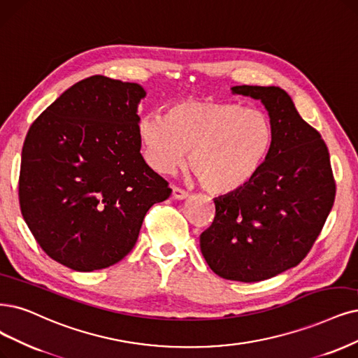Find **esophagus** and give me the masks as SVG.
<instances>
[{
  "label": "esophagus",
  "mask_w": 358,
  "mask_h": 358,
  "mask_svg": "<svg viewBox=\"0 0 358 358\" xmlns=\"http://www.w3.org/2000/svg\"><path fill=\"white\" fill-rule=\"evenodd\" d=\"M172 197L177 201H182V199H187L189 193L186 190H182L180 187H172Z\"/></svg>",
  "instance_id": "esophagus-1"
}]
</instances>
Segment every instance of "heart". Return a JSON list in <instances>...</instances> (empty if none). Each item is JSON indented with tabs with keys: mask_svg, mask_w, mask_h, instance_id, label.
<instances>
[{
	"mask_svg": "<svg viewBox=\"0 0 358 358\" xmlns=\"http://www.w3.org/2000/svg\"><path fill=\"white\" fill-rule=\"evenodd\" d=\"M141 152L159 174L186 162L210 193L241 189L266 162L273 143L268 116L237 103L182 100L165 116L143 115L137 124Z\"/></svg>",
	"mask_w": 358,
	"mask_h": 358,
	"instance_id": "b5f03b06",
	"label": "heart"
}]
</instances>
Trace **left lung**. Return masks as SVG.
<instances>
[{"label":"left lung","instance_id":"obj_1","mask_svg":"<svg viewBox=\"0 0 358 358\" xmlns=\"http://www.w3.org/2000/svg\"><path fill=\"white\" fill-rule=\"evenodd\" d=\"M261 100L273 128L266 162L241 189L215 197V218L201 234L208 266L222 279L261 282L307 257L335 202L326 143L279 87L236 85Z\"/></svg>","mask_w":358,"mask_h":358}]
</instances>
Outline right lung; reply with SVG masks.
<instances>
[{
	"instance_id": "right-lung-1",
	"label": "right lung",
	"mask_w": 358,
	"mask_h": 358,
	"mask_svg": "<svg viewBox=\"0 0 358 358\" xmlns=\"http://www.w3.org/2000/svg\"><path fill=\"white\" fill-rule=\"evenodd\" d=\"M136 83L94 75L76 83L31 125L22 149L19 202L38 245L75 271L121 261L144 215L171 194L145 164Z\"/></svg>"
}]
</instances>
